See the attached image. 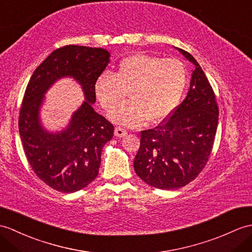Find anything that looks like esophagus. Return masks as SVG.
<instances>
[{"label": "esophagus", "mask_w": 252, "mask_h": 252, "mask_svg": "<svg viewBox=\"0 0 252 252\" xmlns=\"http://www.w3.org/2000/svg\"><path fill=\"white\" fill-rule=\"evenodd\" d=\"M126 134H127V131L125 130L124 127L117 126L115 128V136H117V137H124L126 135Z\"/></svg>", "instance_id": "34e87169"}]
</instances>
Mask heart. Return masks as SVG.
<instances>
[{"mask_svg": "<svg viewBox=\"0 0 252 252\" xmlns=\"http://www.w3.org/2000/svg\"><path fill=\"white\" fill-rule=\"evenodd\" d=\"M188 85V69L177 59L136 54L125 58L116 71L96 79L94 93L104 110H110L128 91L129 99L109 114L116 124L138 126L159 122L177 107Z\"/></svg>", "mask_w": 252, "mask_h": 252, "instance_id": "b5f03b06", "label": "heart"}]
</instances>
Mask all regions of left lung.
I'll return each instance as SVG.
<instances>
[{
  "mask_svg": "<svg viewBox=\"0 0 252 252\" xmlns=\"http://www.w3.org/2000/svg\"><path fill=\"white\" fill-rule=\"evenodd\" d=\"M178 50L195 65L186 98L164 122L140 133L134 169L146 184L162 190L188 185L212 154L219 109L212 86L189 52Z\"/></svg>",
  "mask_w": 252,
  "mask_h": 252,
  "instance_id": "obj_1",
  "label": "left lung"
}]
</instances>
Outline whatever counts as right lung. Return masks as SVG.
<instances>
[{
    "instance_id": "obj_1",
    "label": "right lung",
    "mask_w": 252,
    "mask_h": 252,
    "mask_svg": "<svg viewBox=\"0 0 252 252\" xmlns=\"http://www.w3.org/2000/svg\"><path fill=\"white\" fill-rule=\"evenodd\" d=\"M103 48L67 45L54 50L32 74L19 112V133L29 164L50 188L63 193L81 190L94 180L104 145L114 126L94 112V84L109 62ZM62 77H73L83 88L86 101L65 130L46 131L40 125L43 94Z\"/></svg>"
}]
</instances>
